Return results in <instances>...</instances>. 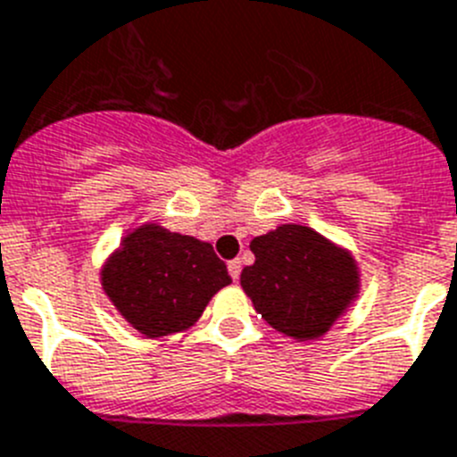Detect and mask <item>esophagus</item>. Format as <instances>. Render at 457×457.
I'll list each match as a JSON object with an SVG mask.
<instances>
[{
    "label": "esophagus",
    "instance_id": "34e87169",
    "mask_svg": "<svg viewBox=\"0 0 457 457\" xmlns=\"http://www.w3.org/2000/svg\"><path fill=\"white\" fill-rule=\"evenodd\" d=\"M228 271H229V276H232V280H239V276H241V260L228 262Z\"/></svg>",
    "mask_w": 457,
    "mask_h": 457
}]
</instances>
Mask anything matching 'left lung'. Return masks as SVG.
Wrapping results in <instances>:
<instances>
[{
    "label": "left lung",
    "mask_w": 457,
    "mask_h": 457,
    "mask_svg": "<svg viewBox=\"0 0 457 457\" xmlns=\"http://www.w3.org/2000/svg\"><path fill=\"white\" fill-rule=\"evenodd\" d=\"M255 264L241 271V287L273 328L292 338H320L359 289L349 253L303 225H283L251 241Z\"/></svg>",
    "instance_id": "1"
}]
</instances>
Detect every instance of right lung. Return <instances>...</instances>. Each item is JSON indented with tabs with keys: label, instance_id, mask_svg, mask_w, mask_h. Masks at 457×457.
Instances as JSON below:
<instances>
[{
	"label": "right lung",
	"instance_id": "1",
	"mask_svg": "<svg viewBox=\"0 0 457 457\" xmlns=\"http://www.w3.org/2000/svg\"><path fill=\"white\" fill-rule=\"evenodd\" d=\"M229 283L228 267L212 244L161 225L126 234L121 251L103 269L105 295L146 338L195 324L209 299Z\"/></svg>",
	"mask_w": 457,
	"mask_h": 457
}]
</instances>
